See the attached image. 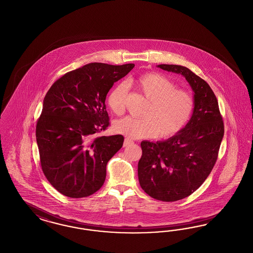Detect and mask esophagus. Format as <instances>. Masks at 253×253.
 <instances>
[{
	"mask_svg": "<svg viewBox=\"0 0 253 253\" xmlns=\"http://www.w3.org/2000/svg\"><path fill=\"white\" fill-rule=\"evenodd\" d=\"M132 143H133V142H132L131 139L125 138V139H124V143H123V147H128V146H130Z\"/></svg>",
	"mask_w": 253,
	"mask_h": 253,
	"instance_id": "1",
	"label": "esophagus"
}]
</instances>
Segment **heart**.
I'll use <instances>...</instances> for the list:
<instances>
[{"instance_id":"b5f03b06","label":"heart","mask_w":253,"mask_h":253,"mask_svg":"<svg viewBox=\"0 0 253 253\" xmlns=\"http://www.w3.org/2000/svg\"><path fill=\"white\" fill-rule=\"evenodd\" d=\"M134 85L149 105L142 119L131 116L114 122L113 130L130 138H161L174 136L183 129L192 116L194 100L188 90L176 88L172 80L157 73H148L134 80ZM127 84L119 83L107 97L109 108L117 115L124 112Z\"/></svg>"}]
</instances>
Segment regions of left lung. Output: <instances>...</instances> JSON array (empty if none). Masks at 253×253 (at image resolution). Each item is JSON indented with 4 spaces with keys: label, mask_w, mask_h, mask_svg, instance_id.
Returning a JSON list of instances; mask_svg holds the SVG:
<instances>
[{
    "label": "left lung",
    "mask_w": 253,
    "mask_h": 253,
    "mask_svg": "<svg viewBox=\"0 0 253 253\" xmlns=\"http://www.w3.org/2000/svg\"><path fill=\"white\" fill-rule=\"evenodd\" d=\"M158 67L182 75L194 92L192 118L181 131L166 141L141 142V188L156 200L174 202L191 195L209 176L218 159L224 125L218 100L204 79L181 65Z\"/></svg>",
    "instance_id": "left-lung-1"
}]
</instances>
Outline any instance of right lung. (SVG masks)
Wrapping results in <instances>:
<instances>
[{"mask_svg":"<svg viewBox=\"0 0 253 253\" xmlns=\"http://www.w3.org/2000/svg\"><path fill=\"white\" fill-rule=\"evenodd\" d=\"M133 67L91 62L63 75L44 96L36 141L43 173L61 194L87 197L105 182L106 165L124 137L96 134L109 126V89Z\"/></svg>","mask_w":253,"mask_h":253,"instance_id":"add662e5","label":"right lung"}]
</instances>
